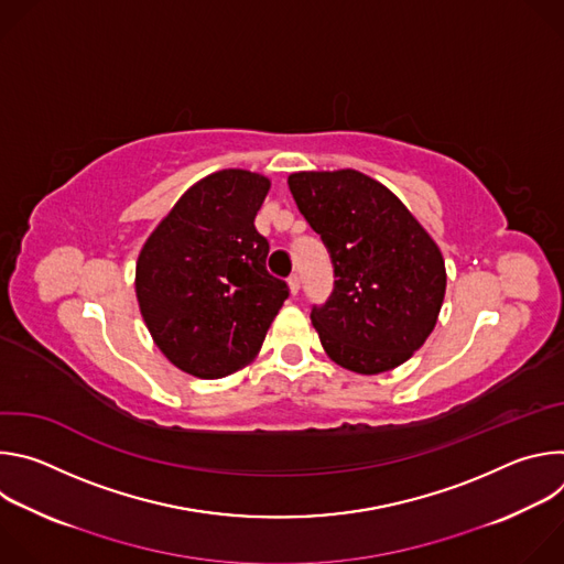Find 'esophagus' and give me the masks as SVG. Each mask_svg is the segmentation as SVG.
<instances>
[{"label":"esophagus","mask_w":564,"mask_h":564,"mask_svg":"<svg viewBox=\"0 0 564 564\" xmlns=\"http://www.w3.org/2000/svg\"><path fill=\"white\" fill-rule=\"evenodd\" d=\"M288 288H290V294H299V290H301V279H299L296 274H292V276L288 279Z\"/></svg>","instance_id":"34e87169"}]
</instances>
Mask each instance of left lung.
Returning <instances> with one entry per match:
<instances>
[{"mask_svg": "<svg viewBox=\"0 0 564 564\" xmlns=\"http://www.w3.org/2000/svg\"><path fill=\"white\" fill-rule=\"evenodd\" d=\"M288 185L335 268L333 294L310 312L321 346L359 375L409 361L433 333L446 292L435 240L361 172H299Z\"/></svg>", "mask_w": 564, "mask_h": 564, "instance_id": "1", "label": "left lung"}]
</instances>
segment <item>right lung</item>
Segmentation results:
<instances>
[{"instance_id":"1","label":"right lung","mask_w":564,"mask_h":564,"mask_svg":"<svg viewBox=\"0 0 564 564\" xmlns=\"http://www.w3.org/2000/svg\"><path fill=\"white\" fill-rule=\"evenodd\" d=\"M270 178L223 170L192 185L160 220L135 263L140 314L176 368L200 379L246 368L290 290L265 268L254 227Z\"/></svg>"}]
</instances>
